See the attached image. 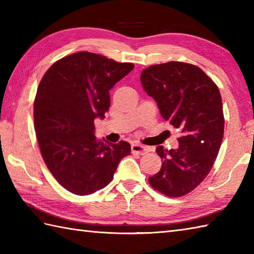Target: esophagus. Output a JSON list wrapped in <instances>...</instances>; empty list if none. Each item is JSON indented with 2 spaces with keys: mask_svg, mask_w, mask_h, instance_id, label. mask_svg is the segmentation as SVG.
<instances>
[{
  "mask_svg": "<svg viewBox=\"0 0 254 254\" xmlns=\"http://www.w3.org/2000/svg\"><path fill=\"white\" fill-rule=\"evenodd\" d=\"M132 153L133 154H138V155H144L147 153V149L145 146H143L142 144H138V143H133L132 144Z\"/></svg>",
  "mask_w": 254,
  "mask_h": 254,
  "instance_id": "1",
  "label": "esophagus"
}]
</instances>
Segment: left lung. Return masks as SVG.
I'll return each mask as SVG.
<instances>
[{
	"mask_svg": "<svg viewBox=\"0 0 254 254\" xmlns=\"http://www.w3.org/2000/svg\"><path fill=\"white\" fill-rule=\"evenodd\" d=\"M141 82L157 102L161 117L182 133L177 149L156 148L163 165L148 178L149 183L167 196L186 195L206 178L223 141L218 87L196 65L175 61L143 69Z\"/></svg>",
	"mask_w": 254,
	"mask_h": 254,
	"instance_id": "obj_1",
	"label": "left lung"
}]
</instances>
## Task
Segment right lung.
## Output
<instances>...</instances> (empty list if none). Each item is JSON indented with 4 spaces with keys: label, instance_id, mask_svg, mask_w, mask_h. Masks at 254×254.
<instances>
[{
    "label": "right lung",
    "instance_id": "1",
    "mask_svg": "<svg viewBox=\"0 0 254 254\" xmlns=\"http://www.w3.org/2000/svg\"><path fill=\"white\" fill-rule=\"evenodd\" d=\"M134 68L91 52L56 62L38 86L34 120L45 163L56 180L76 195H88L111 182L131 145L96 139L94 120L110 107L109 90Z\"/></svg>",
    "mask_w": 254,
    "mask_h": 254
}]
</instances>
